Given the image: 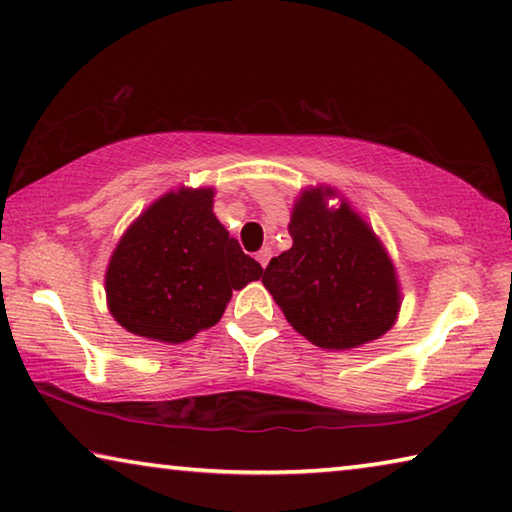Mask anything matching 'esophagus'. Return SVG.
<instances>
[{
	"label": "esophagus",
	"instance_id": "1",
	"mask_svg": "<svg viewBox=\"0 0 512 512\" xmlns=\"http://www.w3.org/2000/svg\"><path fill=\"white\" fill-rule=\"evenodd\" d=\"M269 259H271V248H262L257 253V262L262 264V269H266V264H269Z\"/></svg>",
	"mask_w": 512,
	"mask_h": 512
}]
</instances>
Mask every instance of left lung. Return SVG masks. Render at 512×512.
Wrapping results in <instances>:
<instances>
[{"label": "left lung", "instance_id": "8db88e82", "mask_svg": "<svg viewBox=\"0 0 512 512\" xmlns=\"http://www.w3.org/2000/svg\"><path fill=\"white\" fill-rule=\"evenodd\" d=\"M332 197L337 208L327 205ZM289 234L294 243L271 259L262 282L291 328L314 346L348 351L394 326L401 287L392 257L337 189L300 191Z\"/></svg>", "mask_w": 512, "mask_h": 512}]
</instances>
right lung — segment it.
<instances>
[{
    "label": "right lung",
    "instance_id": "obj_1",
    "mask_svg": "<svg viewBox=\"0 0 512 512\" xmlns=\"http://www.w3.org/2000/svg\"><path fill=\"white\" fill-rule=\"evenodd\" d=\"M212 186L164 193L127 227L109 259L104 291L132 335L182 344L221 321L232 291L262 278L214 214Z\"/></svg>",
    "mask_w": 512,
    "mask_h": 512
}]
</instances>
